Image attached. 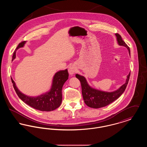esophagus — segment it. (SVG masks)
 Here are the masks:
<instances>
[{"instance_id":"esophagus-1","label":"esophagus","mask_w":147,"mask_h":147,"mask_svg":"<svg viewBox=\"0 0 147 147\" xmlns=\"http://www.w3.org/2000/svg\"><path fill=\"white\" fill-rule=\"evenodd\" d=\"M68 71L70 75H73L76 71V68L74 65H71L68 68Z\"/></svg>"}]
</instances>
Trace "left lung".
I'll return each mask as SVG.
<instances>
[{
    "instance_id": "left-lung-1",
    "label": "left lung",
    "mask_w": 147,
    "mask_h": 147,
    "mask_svg": "<svg viewBox=\"0 0 147 147\" xmlns=\"http://www.w3.org/2000/svg\"><path fill=\"white\" fill-rule=\"evenodd\" d=\"M115 35L117 37V40L119 45L126 47L128 50L130 55L129 47L125 41H123L121 35L117 33L115 34ZM76 77L80 82L82 95L85 104L91 108L98 109L105 107L112 103L123 93L129 79L130 73L127 76L126 83L122 85L119 89L112 92H105L92 88L88 84L85 77L78 74L76 75Z\"/></svg>"
}]
</instances>
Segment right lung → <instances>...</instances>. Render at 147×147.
<instances>
[{"label": "right lung", "instance_id": "obj_1", "mask_svg": "<svg viewBox=\"0 0 147 147\" xmlns=\"http://www.w3.org/2000/svg\"><path fill=\"white\" fill-rule=\"evenodd\" d=\"M26 41L20 42L14 51L13 59L15 58L16 51L20 47H22ZM69 74L68 70H60L54 76L52 85L49 92L37 97L28 96L21 93L17 88L13 79L11 78L14 89L18 96L25 104L42 111H51L57 109L62 102V90L63 84L68 79Z\"/></svg>", "mask_w": 147, "mask_h": 147}]
</instances>
